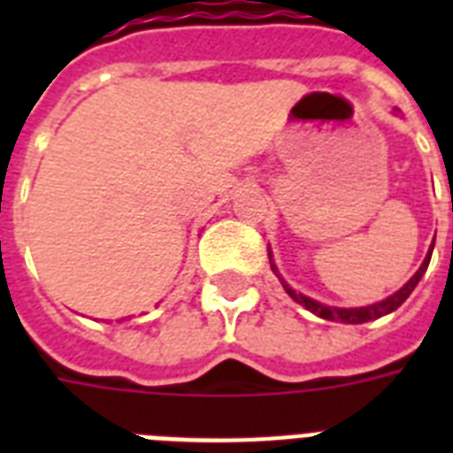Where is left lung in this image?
<instances>
[{"label":"left lung","instance_id":"left-lung-1","mask_svg":"<svg viewBox=\"0 0 453 453\" xmlns=\"http://www.w3.org/2000/svg\"><path fill=\"white\" fill-rule=\"evenodd\" d=\"M430 256H433V247H430L428 256H426V261L421 263V268L416 270V275L411 277V280H409V282L404 284L400 291H395L393 296H388L386 301L373 303V305H366V308H329V305H322V303L312 301V298L303 296V294H296V291L291 289L289 284H284V280H282V284H284V289H287V294H289L294 301L301 303L303 308H308L310 312H315V315L322 317V319H331V322H345V324L372 322V319H379V317L388 315V312H393V310H397L402 303L407 301L409 294L416 289V284L421 282L423 273L428 270ZM270 265H273V261H270ZM273 270H275V265H273Z\"/></svg>","mask_w":453,"mask_h":453}]
</instances>
